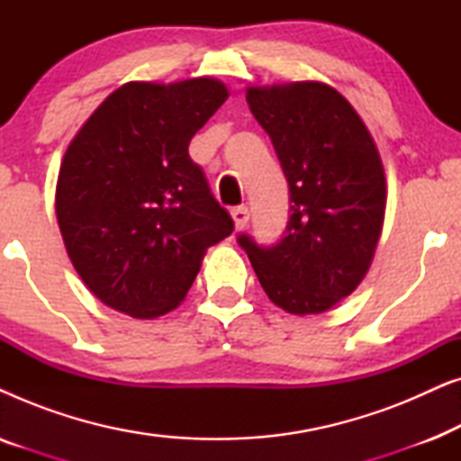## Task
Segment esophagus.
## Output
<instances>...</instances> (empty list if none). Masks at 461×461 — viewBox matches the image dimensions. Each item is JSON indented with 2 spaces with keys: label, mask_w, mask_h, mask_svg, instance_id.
Returning <instances> with one entry per match:
<instances>
[{
  "label": "esophagus",
  "mask_w": 461,
  "mask_h": 461,
  "mask_svg": "<svg viewBox=\"0 0 461 461\" xmlns=\"http://www.w3.org/2000/svg\"><path fill=\"white\" fill-rule=\"evenodd\" d=\"M232 220H235V226L239 230L245 229V226H248V222H249V210H248V207H245V205L235 207V210H232Z\"/></svg>",
  "instance_id": "1"
}]
</instances>
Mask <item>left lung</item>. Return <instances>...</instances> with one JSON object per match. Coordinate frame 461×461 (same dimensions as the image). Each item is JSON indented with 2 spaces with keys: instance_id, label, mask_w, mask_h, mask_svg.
Masks as SVG:
<instances>
[{
  "instance_id": "obj_1",
  "label": "left lung",
  "mask_w": 461,
  "mask_h": 461,
  "mask_svg": "<svg viewBox=\"0 0 461 461\" xmlns=\"http://www.w3.org/2000/svg\"><path fill=\"white\" fill-rule=\"evenodd\" d=\"M248 104L289 185V222L275 245L239 235L276 306L319 314L367 275L386 212L377 147L352 104L321 81L251 86Z\"/></svg>"
}]
</instances>
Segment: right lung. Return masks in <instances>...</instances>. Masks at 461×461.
Segmentation results:
<instances>
[{
    "label": "right lung",
    "instance_id": "right-lung-1",
    "mask_svg": "<svg viewBox=\"0 0 461 461\" xmlns=\"http://www.w3.org/2000/svg\"><path fill=\"white\" fill-rule=\"evenodd\" d=\"M229 98L222 81H130L62 157L56 218L86 287L134 319L185 300L207 248L232 232L188 142Z\"/></svg>",
    "mask_w": 461,
    "mask_h": 461
}]
</instances>
